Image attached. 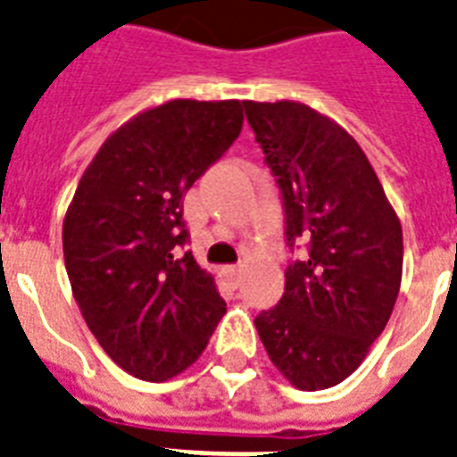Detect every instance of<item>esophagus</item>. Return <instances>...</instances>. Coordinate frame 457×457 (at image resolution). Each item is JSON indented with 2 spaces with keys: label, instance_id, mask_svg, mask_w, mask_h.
<instances>
[{
  "label": "esophagus",
  "instance_id": "34e87169",
  "mask_svg": "<svg viewBox=\"0 0 457 457\" xmlns=\"http://www.w3.org/2000/svg\"><path fill=\"white\" fill-rule=\"evenodd\" d=\"M221 277H224L226 284L236 288L240 284V267L238 264H226V267H221Z\"/></svg>",
  "mask_w": 457,
  "mask_h": 457
}]
</instances>
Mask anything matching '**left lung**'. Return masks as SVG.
Wrapping results in <instances>:
<instances>
[{
  "label": "left lung",
  "mask_w": 457,
  "mask_h": 457,
  "mask_svg": "<svg viewBox=\"0 0 457 457\" xmlns=\"http://www.w3.org/2000/svg\"><path fill=\"white\" fill-rule=\"evenodd\" d=\"M277 179L286 243H305L286 269L277 307L254 327L278 372L303 391L348 379L386 327L401 291L403 231L360 145L300 102H243Z\"/></svg>",
  "instance_id": "left-lung-1"
}]
</instances>
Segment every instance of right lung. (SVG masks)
I'll use <instances>...</instances> for the list:
<instances>
[{
	"instance_id": "obj_1",
	"label": "right lung",
	"mask_w": 457,
	"mask_h": 457,
	"mask_svg": "<svg viewBox=\"0 0 457 457\" xmlns=\"http://www.w3.org/2000/svg\"><path fill=\"white\" fill-rule=\"evenodd\" d=\"M243 129V102L171 100L112 133L63 219V262L87 328L136 379L166 381L210 343L226 303L183 253V195Z\"/></svg>"
}]
</instances>
